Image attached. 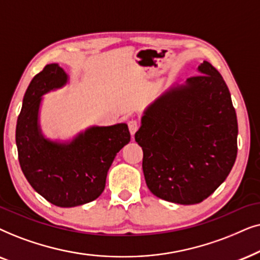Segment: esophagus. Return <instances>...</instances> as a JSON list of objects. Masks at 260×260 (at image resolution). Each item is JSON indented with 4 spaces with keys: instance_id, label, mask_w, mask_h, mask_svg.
I'll use <instances>...</instances> for the list:
<instances>
[{
    "instance_id": "obj_1",
    "label": "esophagus",
    "mask_w": 260,
    "mask_h": 260,
    "mask_svg": "<svg viewBox=\"0 0 260 260\" xmlns=\"http://www.w3.org/2000/svg\"><path fill=\"white\" fill-rule=\"evenodd\" d=\"M128 129H129V132L132 136L137 133V131L139 129V123H138L137 120H129L128 121Z\"/></svg>"
}]
</instances>
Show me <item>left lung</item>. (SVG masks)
I'll list each match as a JSON object with an SVG mask.
<instances>
[{
    "label": "left lung",
    "instance_id": "1",
    "mask_svg": "<svg viewBox=\"0 0 260 260\" xmlns=\"http://www.w3.org/2000/svg\"><path fill=\"white\" fill-rule=\"evenodd\" d=\"M182 85L150 105L136 141L150 191L178 205H196L222 184L238 153V120L230 90L208 61Z\"/></svg>",
    "mask_w": 260,
    "mask_h": 260
}]
</instances>
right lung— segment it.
Masks as SVG:
<instances>
[{"instance_id": "add662e5", "label": "right lung", "mask_w": 260, "mask_h": 260, "mask_svg": "<svg viewBox=\"0 0 260 260\" xmlns=\"http://www.w3.org/2000/svg\"><path fill=\"white\" fill-rule=\"evenodd\" d=\"M58 64L34 76L23 96L16 123V146L21 170L38 193L63 208L85 205L105 190L112 162L131 140L126 123L92 126L67 143L43 136L39 124L41 96L68 83Z\"/></svg>"}]
</instances>
